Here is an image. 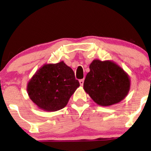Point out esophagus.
Masks as SVG:
<instances>
[{
  "label": "esophagus",
  "instance_id": "1",
  "mask_svg": "<svg viewBox=\"0 0 151 151\" xmlns=\"http://www.w3.org/2000/svg\"><path fill=\"white\" fill-rule=\"evenodd\" d=\"M79 82H80V86H83V84H84V79L80 80Z\"/></svg>",
  "mask_w": 151,
  "mask_h": 151
}]
</instances>
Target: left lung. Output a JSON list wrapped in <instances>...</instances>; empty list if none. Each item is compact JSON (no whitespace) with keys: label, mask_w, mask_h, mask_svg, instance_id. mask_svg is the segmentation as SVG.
I'll return each mask as SVG.
<instances>
[{"label":"left lung","mask_w":151,"mask_h":151,"mask_svg":"<svg viewBox=\"0 0 151 151\" xmlns=\"http://www.w3.org/2000/svg\"><path fill=\"white\" fill-rule=\"evenodd\" d=\"M84 82V90L97 104L109 106L123 100L131 88L127 72L112 60L95 59Z\"/></svg>","instance_id":"obj_1"}]
</instances>
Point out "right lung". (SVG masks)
<instances>
[{"label": "right lung", "mask_w": 151, "mask_h": 151, "mask_svg": "<svg viewBox=\"0 0 151 151\" xmlns=\"http://www.w3.org/2000/svg\"><path fill=\"white\" fill-rule=\"evenodd\" d=\"M80 86L72 69L61 61L45 64L29 80L27 91L31 100L41 110L54 112L67 106Z\"/></svg>", "instance_id": "add662e5"}]
</instances>
